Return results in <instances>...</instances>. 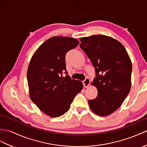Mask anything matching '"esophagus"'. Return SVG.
I'll return each instance as SVG.
<instances>
[{
  "instance_id": "obj_1",
  "label": "esophagus",
  "mask_w": 147,
  "mask_h": 147,
  "mask_svg": "<svg viewBox=\"0 0 147 147\" xmlns=\"http://www.w3.org/2000/svg\"><path fill=\"white\" fill-rule=\"evenodd\" d=\"M83 86L84 88H87L89 86V85L90 84V78L88 77H86L85 78V80L83 81Z\"/></svg>"
}]
</instances>
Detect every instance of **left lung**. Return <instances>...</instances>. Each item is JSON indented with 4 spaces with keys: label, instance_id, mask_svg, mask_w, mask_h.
Wrapping results in <instances>:
<instances>
[{
    "label": "left lung",
    "instance_id": "1",
    "mask_svg": "<svg viewBox=\"0 0 147 147\" xmlns=\"http://www.w3.org/2000/svg\"><path fill=\"white\" fill-rule=\"evenodd\" d=\"M80 47L94 67L92 84L98 96L88 101L95 114L105 117L120 107L131 88V62L122 44L111 37L93 35L80 38Z\"/></svg>",
    "mask_w": 147,
    "mask_h": 147
}]
</instances>
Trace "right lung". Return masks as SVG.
Masks as SVG:
<instances>
[{"instance_id": "add662e5", "label": "right lung", "mask_w": 147, "mask_h": 147, "mask_svg": "<svg viewBox=\"0 0 147 147\" xmlns=\"http://www.w3.org/2000/svg\"><path fill=\"white\" fill-rule=\"evenodd\" d=\"M79 43L71 37H51L39 46L30 59L27 73L30 98L51 117L66 113L83 88L81 81L71 79L67 74L65 63L66 53ZM64 72L65 77L62 76Z\"/></svg>"}]
</instances>
